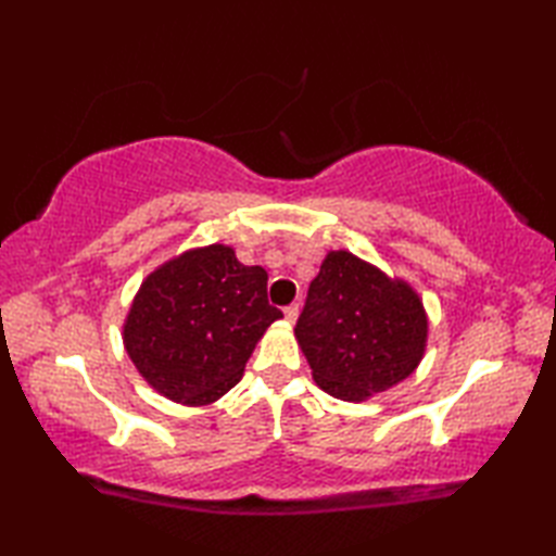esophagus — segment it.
I'll list each match as a JSON object with an SVG mask.
<instances>
[{"label": "esophagus", "mask_w": 556, "mask_h": 556, "mask_svg": "<svg viewBox=\"0 0 556 556\" xmlns=\"http://www.w3.org/2000/svg\"><path fill=\"white\" fill-rule=\"evenodd\" d=\"M285 317H287L289 323H296V317H299V303L287 305V308H285Z\"/></svg>", "instance_id": "esophagus-1"}]
</instances>
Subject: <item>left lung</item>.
Here are the masks:
<instances>
[{
	"mask_svg": "<svg viewBox=\"0 0 556 556\" xmlns=\"http://www.w3.org/2000/svg\"><path fill=\"white\" fill-rule=\"evenodd\" d=\"M293 332L323 392L365 401L418 368L428 315L404 279H389L349 251H332L311 281Z\"/></svg>",
	"mask_w": 556,
	"mask_h": 556,
	"instance_id": "obj_1",
	"label": "left lung"
}]
</instances>
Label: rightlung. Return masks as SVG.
<instances>
[{
  "instance_id": "obj_1",
  "label": "right lung",
  "mask_w": 556,
  "mask_h": 556,
  "mask_svg": "<svg viewBox=\"0 0 556 556\" xmlns=\"http://www.w3.org/2000/svg\"><path fill=\"white\" fill-rule=\"evenodd\" d=\"M279 317L267 301V271L212 243L148 275L126 315L124 346L162 396L207 406L241 380L257 339Z\"/></svg>"
}]
</instances>
